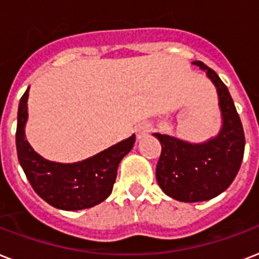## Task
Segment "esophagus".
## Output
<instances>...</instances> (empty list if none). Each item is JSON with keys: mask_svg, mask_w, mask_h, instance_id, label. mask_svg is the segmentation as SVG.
<instances>
[{"mask_svg": "<svg viewBox=\"0 0 259 259\" xmlns=\"http://www.w3.org/2000/svg\"><path fill=\"white\" fill-rule=\"evenodd\" d=\"M150 130H152V127H150L149 125H140L136 129V134H137V138L138 140H141V138H144L145 136H148V133H150Z\"/></svg>", "mask_w": 259, "mask_h": 259, "instance_id": "esophagus-1", "label": "esophagus"}]
</instances>
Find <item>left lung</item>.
Listing matches in <instances>:
<instances>
[{
  "label": "left lung",
  "mask_w": 259,
  "mask_h": 259,
  "mask_svg": "<svg viewBox=\"0 0 259 259\" xmlns=\"http://www.w3.org/2000/svg\"><path fill=\"white\" fill-rule=\"evenodd\" d=\"M207 71L219 95L223 127L219 136L204 144H189L154 133L161 144L156 168L160 188L179 201L209 200L229 188L241 168L245 153V132L226 84L212 68L193 62Z\"/></svg>",
  "instance_id": "left-lung-1"
}]
</instances>
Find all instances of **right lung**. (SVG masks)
Here are the masks:
<instances>
[{
    "label": "right lung",
    "instance_id": "right-lung-1",
    "mask_svg": "<svg viewBox=\"0 0 259 259\" xmlns=\"http://www.w3.org/2000/svg\"><path fill=\"white\" fill-rule=\"evenodd\" d=\"M28 90L18 105L16 146L18 161L34 192L48 204L66 211L90 208L102 203L113 191L118 165L133 148L136 136L82 162L58 164L44 160L25 140Z\"/></svg>",
    "mask_w": 259,
    "mask_h": 259
}]
</instances>
